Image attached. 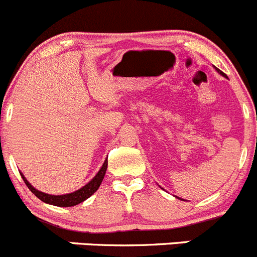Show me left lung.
Instances as JSON below:
<instances>
[{
    "label": "left lung",
    "mask_w": 257,
    "mask_h": 257,
    "mask_svg": "<svg viewBox=\"0 0 257 257\" xmlns=\"http://www.w3.org/2000/svg\"><path fill=\"white\" fill-rule=\"evenodd\" d=\"M216 70H217V71H218V72H220V73H221V75H223V76H225V73H223V72H222V71H220V70H218V68H216Z\"/></svg>",
    "instance_id": "8db88e82"
}]
</instances>
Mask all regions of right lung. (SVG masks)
Returning a JSON list of instances; mask_svg holds the SVG:
<instances>
[{"instance_id":"1","label":"right lung","mask_w":257,"mask_h":257,"mask_svg":"<svg viewBox=\"0 0 257 257\" xmlns=\"http://www.w3.org/2000/svg\"><path fill=\"white\" fill-rule=\"evenodd\" d=\"M106 170H107V160L103 162L102 167H101L100 171L97 172L95 177L88 182L87 185H85L83 187H81L80 190L75 192H71V194L67 195H58V196H55V195H48V194H43V192L39 191V190L35 189L26 179H25L24 175L21 174L22 179H24L25 184L26 186L29 187L30 191L35 195V196L39 197L40 200L46 204H51V205H55V206H60V207H70V206H75V205L81 204L82 201H85L86 199L91 196V195L95 194L97 191V189L100 187L101 182H102L103 176L106 174Z\"/></svg>"}]
</instances>
